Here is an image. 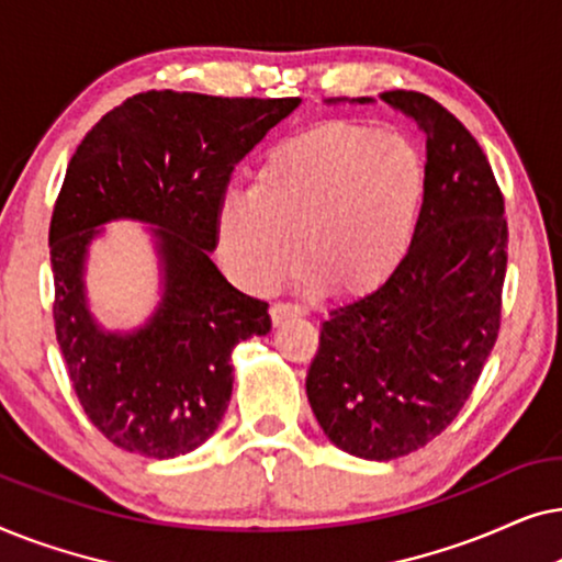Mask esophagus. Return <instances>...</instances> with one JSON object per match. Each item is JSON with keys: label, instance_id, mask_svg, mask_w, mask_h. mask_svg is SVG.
Masks as SVG:
<instances>
[{"label": "esophagus", "instance_id": "1", "mask_svg": "<svg viewBox=\"0 0 562 562\" xmlns=\"http://www.w3.org/2000/svg\"><path fill=\"white\" fill-rule=\"evenodd\" d=\"M304 314V310L299 304H286V302H276L273 306H271V319H273V325L279 327V325H283V322L286 319H294V317H302Z\"/></svg>", "mask_w": 562, "mask_h": 562}]
</instances>
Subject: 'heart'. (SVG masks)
Returning <instances> with one entry per match:
<instances>
[{"instance_id":"1","label":"heart","mask_w":562,"mask_h":562,"mask_svg":"<svg viewBox=\"0 0 562 562\" xmlns=\"http://www.w3.org/2000/svg\"><path fill=\"white\" fill-rule=\"evenodd\" d=\"M425 199V158L409 137L358 122H327L268 153L250 194L220 206L227 271L271 291L302 260L314 286L358 299L402 266Z\"/></svg>"}]
</instances>
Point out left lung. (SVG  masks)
I'll list each match as a JSON object with an SVG mask.
<instances>
[{
	"instance_id": "1",
	"label": "left lung",
	"mask_w": 562,
	"mask_h": 562,
	"mask_svg": "<svg viewBox=\"0 0 562 562\" xmlns=\"http://www.w3.org/2000/svg\"><path fill=\"white\" fill-rule=\"evenodd\" d=\"M381 99L427 135L417 233L381 289L329 312L306 373L319 427L366 460L425 448L463 409L502 327L509 245L504 194L463 122L419 91Z\"/></svg>"
}]
</instances>
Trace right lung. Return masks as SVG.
<instances>
[{"label":"right lung","mask_w":562,"mask_h":562,"mask_svg":"<svg viewBox=\"0 0 562 562\" xmlns=\"http://www.w3.org/2000/svg\"><path fill=\"white\" fill-rule=\"evenodd\" d=\"M299 104L143 91L106 112L68 160L48 233L53 322L83 412L117 448L187 456L225 417L235 345L266 335L271 317L212 263L217 214L235 166ZM110 218L156 224L165 268L157 314L130 336L104 334L82 296L86 248Z\"/></svg>","instance_id":"1"}]
</instances>
